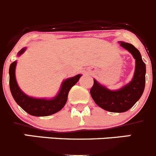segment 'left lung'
Returning <instances> with one entry per match:
<instances>
[{"label": "left lung", "instance_id": "obj_1", "mask_svg": "<svg viewBox=\"0 0 156 156\" xmlns=\"http://www.w3.org/2000/svg\"><path fill=\"white\" fill-rule=\"evenodd\" d=\"M135 59V69L133 79L118 90H111L94 79L90 94L94 102L105 111L122 113L128 111L140 99L145 90L146 66L142 61L140 52L130 43L119 42Z\"/></svg>", "mask_w": 156, "mask_h": 156}]
</instances>
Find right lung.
<instances>
[{"mask_svg":"<svg viewBox=\"0 0 156 156\" xmlns=\"http://www.w3.org/2000/svg\"><path fill=\"white\" fill-rule=\"evenodd\" d=\"M25 50L26 48H23L20 50L18 55H21ZM16 65L17 61H15L11 64L9 68V84L11 93L17 104L24 111L32 116H48L60 111L65 106L70 89L78 82L82 76L78 74L75 76L65 80L61 85V88L58 94L52 99L35 98L26 95L18 87L15 77Z\"/></svg>","mask_w":156,"mask_h":156,"instance_id":"1","label":"right lung"}]
</instances>
